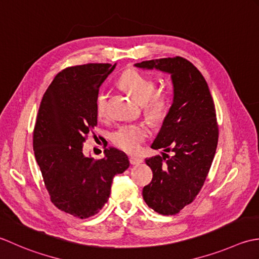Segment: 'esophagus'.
I'll return each instance as SVG.
<instances>
[{
	"label": "esophagus",
	"mask_w": 259,
	"mask_h": 259,
	"mask_svg": "<svg viewBox=\"0 0 259 259\" xmlns=\"http://www.w3.org/2000/svg\"><path fill=\"white\" fill-rule=\"evenodd\" d=\"M142 162H143V160H142L141 157H137V156H131L130 157V163H131V164H133V165L140 164V163H142Z\"/></svg>",
	"instance_id": "34e87169"
}]
</instances>
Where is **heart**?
Returning <instances> with one entry per match:
<instances>
[{
  "instance_id": "1",
  "label": "heart",
  "mask_w": 259,
  "mask_h": 259,
  "mask_svg": "<svg viewBox=\"0 0 259 259\" xmlns=\"http://www.w3.org/2000/svg\"><path fill=\"white\" fill-rule=\"evenodd\" d=\"M119 85L142 103L146 117L154 123L164 120L171 106V93L166 87H157L154 77L136 69L126 70L119 78ZM98 118L107 117V95L99 92L95 100ZM150 128L144 123L124 124L110 135L112 143L126 153H137L149 139Z\"/></svg>"
}]
</instances>
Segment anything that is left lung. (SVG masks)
<instances>
[{
	"mask_svg": "<svg viewBox=\"0 0 259 259\" xmlns=\"http://www.w3.org/2000/svg\"><path fill=\"white\" fill-rule=\"evenodd\" d=\"M171 73L174 98L152 149L171 155L145 160L151 183L143 188L146 204L160 214L173 215L193 202L212 164L219 128L208 83L196 67L182 57L161 58L135 65Z\"/></svg>",
	"mask_w": 259,
	"mask_h": 259,
	"instance_id": "left-lung-1",
	"label": "left lung"
}]
</instances>
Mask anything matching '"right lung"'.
<instances>
[{"instance_id": "1", "label": "right lung", "mask_w": 259, "mask_h": 259, "mask_svg": "<svg viewBox=\"0 0 259 259\" xmlns=\"http://www.w3.org/2000/svg\"><path fill=\"white\" fill-rule=\"evenodd\" d=\"M114 68L86 63L62 69L46 91L36 115L33 150L45 188L58 209L79 219L102 210L114 176L130 166L127 155L117 149L105 150L103 159L82 154V144L97 126L99 86Z\"/></svg>"}]
</instances>
